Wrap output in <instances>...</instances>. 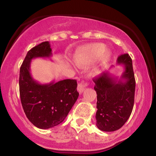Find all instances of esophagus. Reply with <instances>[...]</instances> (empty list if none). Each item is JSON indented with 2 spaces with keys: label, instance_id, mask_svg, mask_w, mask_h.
<instances>
[{
  "label": "esophagus",
  "instance_id": "1",
  "mask_svg": "<svg viewBox=\"0 0 156 156\" xmlns=\"http://www.w3.org/2000/svg\"><path fill=\"white\" fill-rule=\"evenodd\" d=\"M87 87V83H79L78 84V91L80 94H81L83 92L84 89L86 87Z\"/></svg>",
  "mask_w": 156,
  "mask_h": 156
}]
</instances>
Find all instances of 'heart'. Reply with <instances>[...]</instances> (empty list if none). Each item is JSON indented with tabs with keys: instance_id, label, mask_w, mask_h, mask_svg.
<instances>
[{
	"instance_id": "obj_1",
	"label": "heart",
	"mask_w": 156,
	"mask_h": 156,
	"mask_svg": "<svg viewBox=\"0 0 156 156\" xmlns=\"http://www.w3.org/2000/svg\"><path fill=\"white\" fill-rule=\"evenodd\" d=\"M101 55V64L102 67H104L110 58V52L105 51V45L103 44H89L78 52L75 58V62L78 67H83L95 62Z\"/></svg>"
}]
</instances>
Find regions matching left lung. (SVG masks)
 I'll return each mask as SVG.
<instances>
[{"label": "left lung", "mask_w": 156, "mask_h": 156, "mask_svg": "<svg viewBox=\"0 0 156 156\" xmlns=\"http://www.w3.org/2000/svg\"><path fill=\"white\" fill-rule=\"evenodd\" d=\"M125 71L119 80L109 73L93 78L97 94L96 125L101 130L115 131L124 125L131 114L134 104L136 81L132 59L128 53L117 58Z\"/></svg>", "instance_id": "left-lung-1"}]
</instances>
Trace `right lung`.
<instances>
[{"label":"right lung","instance_id":"obj_1","mask_svg":"<svg viewBox=\"0 0 156 156\" xmlns=\"http://www.w3.org/2000/svg\"><path fill=\"white\" fill-rule=\"evenodd\" d=\"M51 52L49 42L39 44L27 53L20 69V95L23 110L32 124L41 129H48L62 123L79 95L76 80L41 84L33 79L30 73L31 60L49 58Z\"/></svg>","mask_w":156,"mask_h":156}]
</instances>
